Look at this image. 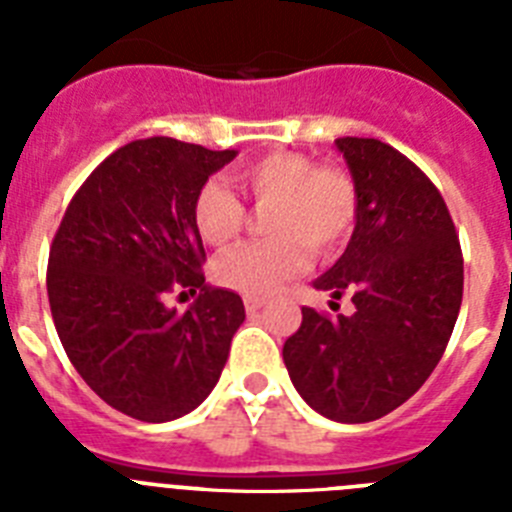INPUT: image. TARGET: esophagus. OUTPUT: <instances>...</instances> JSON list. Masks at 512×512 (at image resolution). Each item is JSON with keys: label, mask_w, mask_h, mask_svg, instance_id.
I'll return each instance as SVG.
<instances>
[{"label": "esophagus", "mask_w": 512, "mask_h": 512, "mask_svg": "<svg viewBox=\"0 0 512 512\" xmlns=\"http://www.w3.org/2000/svg\"><path fill=\"white\" fill-rule=\"evenodd\" d=\"M243 305H246L248 315H253V312H259L261 307H264V300H261V297H246V300H243Z\"/></svg>", "instance_id": "34e87169"}]
</instances>
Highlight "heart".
<instances>
[{
	"label": "heart",
	"mask_w": 512,
	"mask_h": 512,
	"mask_svg": "<svg viewBox=\"0 0 512 512\" xmlns=\"http://www.w3.org/2000/svg\"><path fill=\"white\" fill-rule=\"evenodd\" d=\"M233 182L253 205L269 207L264 230L271 235L223 253L212 266L217 284L241 295H269L305 269L307 251L330 259L354 235L359 189L343 166L277 151L238 166ZM192 217L202 241L220 248L241 235L246 207L225 184L205 182L194 194Z\"/></svg>",
	"instance_id": "heart-1"
}]
</instances>
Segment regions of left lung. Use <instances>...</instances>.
<instances>
[{
    "mask_svg": "<svg viewBox=\"0 0 512 512\" xmlns=\"http://www.w3.org/2000/svg\"><path fill=\"white\" fill-rule=\"evenodd\" d=\"M336 146L359 189V220L315 287L333 300L351 297L354 315L302 307L282 354L312 410L369 423L410 400L441 361L461 307L464 259L441 192L408 156L377 138Z\"/></svg>",
    "mask_w": 512,
    "mask_h": 512,
    "instance_id": "obj_1",
    "label": "left lung"
}]
</instances>
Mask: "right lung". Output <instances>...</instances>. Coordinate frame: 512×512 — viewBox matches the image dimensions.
Returning <instances> with one entry per match:
<instances>
[{
	"label": "right lung",
	"instance_id": "1",
	"mask_svg": "<svg viewBox=\"0 0 512 512\" xmlns=\"http://www.w3.org/2000/svg\"><path fill=\"white\" fill-rule=\"evenodd\" d=\"M235 151L184 140H133L76 189L48 256V302L81 379L120 413L146 423L182 418L212 392L243 300L205 284V246L192 205ZM200 291L189 311L163 305ZM184 295V292H182Z\"/></svg>",
	"mask_w": 512,
	"mask_h": 512
}]
</instances>
